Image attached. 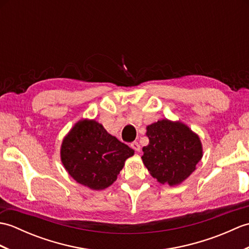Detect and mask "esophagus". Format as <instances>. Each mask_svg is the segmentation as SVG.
<instances>
[{"label": "esophagus", "mask_w": 249, "mask_h": 249, "mask_svg": "<svg viewBox=\"0 0 249 249\" xmlns=\"http://www.w3.org/2000/svg\"><path fill=\"white\" fill-rule=\"evenodd\" d=\"M130 146L131 147H133V149L136 151V152H140V149H141V147H140V144L138 143V142H136V141H134L133 142V143H131L130 144Z\"/></svg>", "instance_id": "1"}]
</instances>
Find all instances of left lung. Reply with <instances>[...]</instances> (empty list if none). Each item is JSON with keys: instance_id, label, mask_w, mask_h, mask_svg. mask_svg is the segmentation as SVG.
Returning a JSON list of instances; mask_svg holds the SVG:
<instances>
[{"instance_id": "8db88e82", "label": "left lung", "mask_w": 249, "mask_h": 249, "mask_svg": "<svg viewBox=\"0 0 249 249\" xmlns=\"http://www.w3.org/2000/svg\"><path fill=\"white\" fill-rule=\"evenodd\" d=\"M145 135L149 144L142 149V161L160 184L183 183L203 156L199 136L179 121H157L146 126Z\"/></svg>"}]
</instances>
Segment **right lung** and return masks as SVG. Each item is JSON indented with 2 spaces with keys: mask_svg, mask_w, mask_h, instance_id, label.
Returning a JSON list of instances; mask_svg holds the SVG:
<instances>
[{
  "mask_svg": "<svg viewBox=\"0 0 249 249\" xmlns=\"http://www.w3.org/2000/svg\"><path fill=\"white\" fill-rule=\"evenodd\" d=\"M60 153L65 170L77 183L102 190L115 182L135 151L110 135L97 121L82 119L64 137Z\"/></svg>",
  "mask_w": 249,
  "mask_h": 249,
  "instance_id": "right-lung-1",
  "label": "right lung"
}]
</instances>
